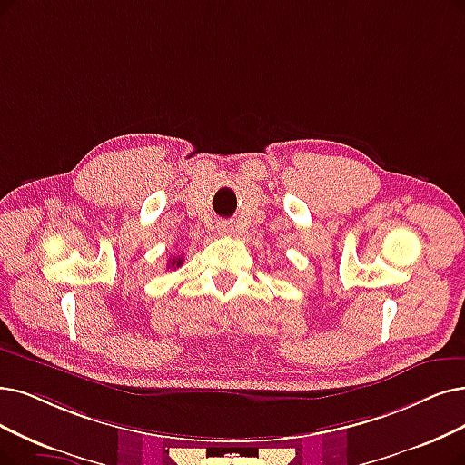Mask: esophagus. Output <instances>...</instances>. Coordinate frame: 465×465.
<instances>
[{
	"label": "esophagus",
	"instance_id": "obj_1",
	"mask_svg": "<svg viewBox=\"0 0 465 465\" xmlns=\"http://www.w3.org/2000/svg\"><path fill=\"white\" fill-rule=\"evenodd\" d=\"M232 225L231 223H227V221H223V223H219V234H225V236H229V234H232Z\"/></svg>",
	"mask_w": 465,
	"mask_h": 465
}]
</instances>
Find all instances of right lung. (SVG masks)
Wrapping results in <instances>:
<instances>
[{
	"label": "right lung",
	"instance_id": "add662e5",
	"mask_svg": "<svg viewBox=\"0 0 465 465\" xmlns=\"http://www.w3.org/2000/svg\"><path fill=\"white\" fill-rule=\"evenodd\" d=\"M181 265H183V257H173V262L170 259L168 267H181Z\"/></svg>",
	"mask_w": 465,
	"mask_h": 465
}]
</instances>
